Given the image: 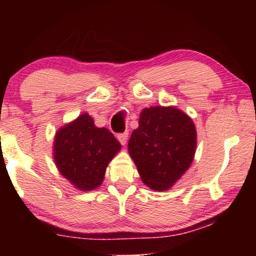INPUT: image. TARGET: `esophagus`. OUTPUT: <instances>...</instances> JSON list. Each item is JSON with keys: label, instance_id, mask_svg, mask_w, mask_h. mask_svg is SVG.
I'll return each instance as SVG.
<instances>
[{"label": "esophagus", "instance_id": "1", "mask_svg": "<svg viewBox=\"0 0 256 256\" xmlns=\"http://www.w3.org/2000/svg\"><path fill=\"white\" fill-rule=\"evenodd\" d=\"M118 140L120 141L121 144H126L127 143V140H128V132H121V134H118Z\"/></svg>", "mask_w": 256, "mask_h": 256}]
</instances>
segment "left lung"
<instances>
[{
  "label": "left lung",
  "mask_w": 256,
  "mask_h": 256,
  "mask_svg": "<svg viewBox=\"0 0 256 256\" xmlns=\"http://www.w3.org/2000/svg\"><path fill=\"white\" fill-rule=\"evenodd\" d=\"M197 132L194 121L176 107H150L141 112L128 152L141 180L155 191H166L194 160Z\"/></svg>",
  "instance_id": "1"
}]
</instances>
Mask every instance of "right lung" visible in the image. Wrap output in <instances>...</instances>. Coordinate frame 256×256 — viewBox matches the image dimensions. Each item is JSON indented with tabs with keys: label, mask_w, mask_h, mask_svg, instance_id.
<instances>
[{
	"label": "right lung",
	"mask_w": 256,
	"mask_h": 256,
	"mask_svg": "<svg viewBox=\"0 0 256 256\" xmlns=\"http://www.w3.org/2000/svg\"><path fill=\"white\" fill-rule=\"evenodd\" d=\"M121 144L106 128H98L87 113L56 132L54 158L59 172L82 191L102 184L108 163Z\"/></svg>",
	"instance_id": "1"
}]
</instances>
